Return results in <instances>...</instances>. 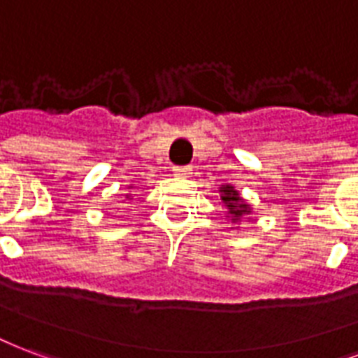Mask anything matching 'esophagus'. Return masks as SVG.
Wrapping results in <instances>:
<instances>
[{
    "instance_id": "34e87169",
    "label": "esophagus",
    "mask_w": 358,
    "mask_h": 358,
    "mask_svg": "<svg viewBox=\"0 0 358 358\" xmlns=\"http://www.w3.org/2000/svg\"><path fill=\"white\" fill-rule=\"evenodd\" d=\"M190 171H192V168H190V166H176V168H173V176L189 177Z\"/></svg>"
}]
</instances>
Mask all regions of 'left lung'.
I'll use <instances>...</instances> for the list:
<instances>
[{
  "label": "left lung",
  "mask_w": 358,
  "mask_h": 358,
  "mask_svg": "<svg viewBox=\"0 0 358 358\" xmlns=\"http://www.w3.org/2000/svg\"><path fill=\"white\" fill-rule=\"evenodd\" d=\"M221 200H223V204L229 210V213L233 215V221L250 213V206L240 198L238 190H234V187H231V185L221 187Z\"/></svg>",
  "instance_id": "left-lung-1"
}]
</instances>
